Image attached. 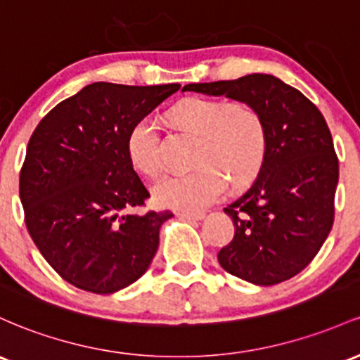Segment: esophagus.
Here are the masks:
<instances>
[{"mask_svg":"<svg viewBox=\"0 0 360 360\" xmlns=\"http://www.w3.org/2000/svg\"><path fill=\"white\" fill-rule=\"evenodd\" d=\"M203 215L205 213L201 212H177V217H181V219L184 220H201Z\"/></svg>","mask_w":360,"mask_h":360,"instance_id":"34e87169","label":"esophagus"}]
</instances>
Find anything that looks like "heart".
<instances>
[{
  "label": "heart",
  "mask_w": 360,
  "mask_h": 360,
  "mask_svg": "<svg viewBox=\"0 0 360 360\" xmlns=\"http://www.w3.org/2000/svg\"><path fill=\"white\" fill-rule=\"evenodd\" d=\"M169 121L198 136L195 162L188 174L160 179L152 189L157 205L183 212L210 207L224 195L227 179L246 186L262 169L266 155V128L262 114L246 102L191 97L169 110ZM131 164L150 177L162 172L160 133L150 117L133 124L126 141Z\"/></svg>",
  "instance_id": "heart-1"
}]
</instances>
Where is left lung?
I'll return each mask as SVG.
<instances>
[{
    "mask_svg": "<svg viewBox=\"0 0 360 360\" xmlns=\"http://www.w3.org/2000/svg\"><path fill=\"white\" fill-rule=\"evenodd\" d=\"M183 90L246 102L262 114L266 155L252 186L224 208L236 232L219 251V263L256 285L292 278L313 262L335 219L338 157L325 117L297 89L271 75Z\"/></svg>",
    "mask_w": 360,
    "mask_h": 360,
    "instance_id": "obj_1",
    "label": "left lung"
}]
</instances>
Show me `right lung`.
I'll return each mask as SVG.
<instances>
[{
	"instance_id": "right-lung-1",
	"label": "right lung",
	"mask_w": 360,
	"mask_h": 360,
	"mask_svg": "<svg viewBox=\"0 0 360 360\" xmlns=\"http://www.w3.org/2000/svg\"><path fill=\"white\" fill-rule=\"evenodd\" d=\"M179 86L97 82L59 102L34 129L20 171L25 225L71 285L112 294L152 263L160 225L172 213H121L150 198L126 141L133 124Z\"/></svg>"
}]
</instances>
